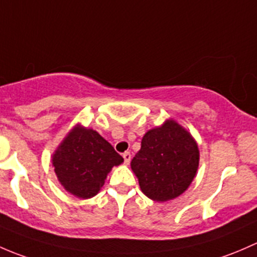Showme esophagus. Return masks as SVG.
<instances>
[{"label": "esophagus", "mask_w": 257, "mask_h": 257, "mask_svg": "<svg viewBox=\"0 0 257 257\" xmlns=\"http://www.w3.org/2000/svg\"><path fill=\"white\" fill-rule=\"evenodd\" d=\"M122 157H123V161H125L126 165H128L130 161H131V153H130V152H125V153H123V155H122Z\"/></svg>", "instance_id": "esophagus-1"}]
</instances>
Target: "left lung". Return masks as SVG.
Here are the masks:
<instances>
[{
    "label": "left lung",
    "mask_w": 257,
    "mask_h": 257,
    "mask_svg": "<svg viewBox=\"0 0 257 257\" xmlns=\"http://www.w3.org/2000/svg\"><path fill=\"white\" fill-rule=\"evenodd\" d=\"M199 150L186 128L174 120L150 130L131 161L140 187L150 199L167 202L186 192L197 174Z\"/></svg>",
    "instance_id": "obj_1"
}]
</instances>
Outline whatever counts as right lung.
<instances>
[{
  "label": "right lung",
  "instance_id": "right-lung-1",
  "mask_svg": "<svg viewBox=\"0 0 257 257\" xmlns=\"http://www.w3.org/2000/svg\"><path fill=\"white\" fill-rule=\"evenodd\" d=\"M123 158L92 128L76 125L53 155L54 172L67 192L81 199L99 193L111 168Z\"/></svg>",
  "mask_w": 257,
  "mask_h": 257
}]
</instances>
